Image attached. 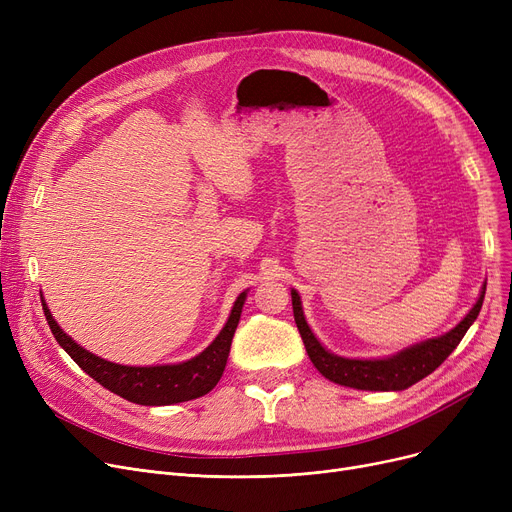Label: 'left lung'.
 I'll return each instance as SVG.
<instances>
[{"label":"left lung","mask_w":512,"mask_h":512,"mask_svg":"<svg viewBox=\"0 0 512 512\" xmlns=\"http://www.w3.org/2000/svg\"><path fill=\"white\" fill-rule=\"evenodd\" d=\"M292 311H294V321H297V328L301 332V338L305 342L307 355L311 363L317 367V371L328 378L330 382H336L340 386L348 388H357V390H405L419 380L427 378L429 373L436 371L448 355L454 351L467 330L471 328L473 321L477 319L483 297H486V284H483V290L479 294L477 303L473 309L467 313V317L461 321L459 326L450 330L448 334L440 338L425 340L421 344H415L411 348H405V351L388 357V359H373V361H361V359H344L328 353L324 346L319 344V340L313 336L311 328L307 326L303 309H301V297L297 290H292Z\"/></svg>","instance_id":"obj_1"}]
</instances>
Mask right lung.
Wrapping results in <instances>:
<instances>
[{"mask_svg": "<svg viewBox=\"0 0 512 512\" xmlns=\"http://www.w3.org/2000/svg\"><path fill=\"white\" fill-rule=\"evenodd\" d=\"M245 299H247V292H242L232 307V313L226 321L224 330L201 355H197L195 359L186 363L157 365V367L116 365L91 355L83 346H78L70 336H66L60 330V326L56 324V319L51 317L43 299L41 303H43L45 319L53 338L58 340V344L72 357V361L80 369L89 373L91 378L99 382L103 388L130 402H137V405H145V407H161V405H176V402L199 398L211 392L215 384L220 382Z\"/></svg>", "mask_w": 512, "mask_h": 512, "instance_id": "1", "label": "right lung"}]
</instances>
